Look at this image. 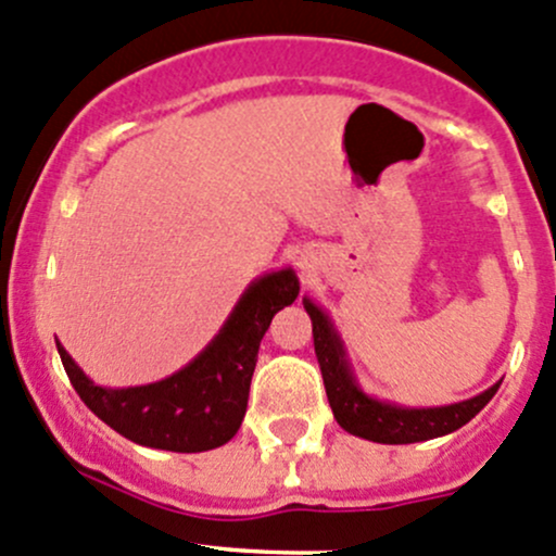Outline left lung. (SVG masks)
Wrapping results in <instances>:
<instances>
[{
    "label": "left lung",
    "mask_w": 556,
    "mask_h": 556,
    "mask_svg": "<svg viewBox=\"0 0 556 556\" xmlns=\"http://www.w3.org/2000/svg\"><path fill=\"white\" fill-rule=\"evenodd\" d=\"M303 308L312 317L314 352H317L319 370L325 378L327 402L332 407V416L349 434L381 442V445H410V442L434 440V437H445L469 424L498 391L501 383H495L471 400L442 407H402L367 396L354 381L341 336L332 327L330 317L308 298H303Z\"/></svg>",
    "instance_id": "left-lung-1"
}]
</instances>
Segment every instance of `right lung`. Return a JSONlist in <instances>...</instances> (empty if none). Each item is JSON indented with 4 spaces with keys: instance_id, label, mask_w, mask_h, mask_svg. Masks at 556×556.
I'll list each match as a JSON object with an SVG mask.
<instances>
[{
    "instance_id": "right-lung-1",
    "label": "right lung",
    "mask_w": 556,
    "mask_h": 556,
    "mask_svg": "<svg viewBox=\"0 0 556 556\" xmlns=\"http://www.w3.org/2000/svg\"><path fill=\"white\" fill-rule=\"evenodd\" d=\"M298 290L293 268L263 274L204 352L165 381L106 389L92 383L61 343L58 354L81 402L122 437L146 447L202 453L226 445L242 426L263 336Z\"/></svg>"
}]
</instances>
